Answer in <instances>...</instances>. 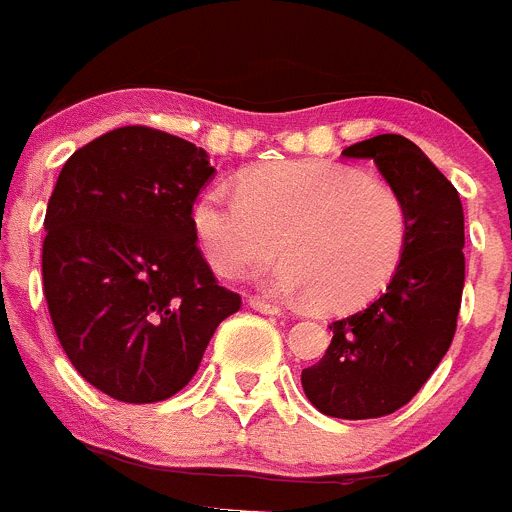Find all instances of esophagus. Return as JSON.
<instances>
[{
    "instance_id": "obj_1",
    "label": "esophagus",
    "mask_w": 512,
    "mask_h": 512,
    "mask_svg": "<svg viewBox=\"0 0 512 512\" xmlns=\"http://www.w3.org/2000/svg\"><path fill=\"white\" fill-rule=\"evenodd\" d=\"M248 305H251L253 310L264 312V315H282V310H279L277 305H271V302H266V300H259V297H251V300H248Z\"/></svg>"
}]
</instances>
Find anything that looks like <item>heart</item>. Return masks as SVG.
I'll list each match as a JSON object with an SVG mask.
<instances>
[{
    "mask_svg": "<svg viewBox=\"0 0 512 512\" xmlns=\"http://www.w3.org/2000/svg\"><path fill=\"white\" fill-rule=\"evenodd\" d=\"M207 264L220 277L282 259L266 284L318 310H348L390 282L408 246L410 215L392 184L348 166L289 161L251 171L238 192L212 187L192 212Z\"/></svg>",
    "mask_w": 512,
    "mask_h": 512,
    "instance_id": "obj_1",
    "label": "heart"
}]
</instances>
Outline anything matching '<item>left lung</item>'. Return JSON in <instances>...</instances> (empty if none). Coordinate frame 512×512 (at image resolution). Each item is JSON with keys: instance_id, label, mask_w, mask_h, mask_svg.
I'll use <instances>...</instances> for the list:
<instances>
[{"instance_id": "left-lung-1", "label": "left lung", "mask_w": 512, "mask_h": 512, "mask_svg": "<svg viewBox=\"0 0 512 512\" xmlns=\"http://www.w3.org/2000/svg\"><path fill=\"white\" fill-rule=\"evenodd\" d=\"M341 156L372 158L405 200L410 235L382 295L328 325L333 341L318 364L302 369V390L330 418H382L418 395L454 341L464 289V210L454 184L402 135H374Z\"/></svg>"}]
</instances>
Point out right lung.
<instances>
[{"label": "right lung", "instance_id": "obj_1", "mask_svg": "<svg viewBox=\"0 0 512 512\" xmlns=\"http://www.w3.org/2000/svg\"><path fill=\"white\" fill-rule=\"evenodd\" d=\"M215 174L202 148L146 125L99 135L63 164L45 210L43 292L76 372L120 402L187 387L241 310L197 248L192 207Z\"/></svg>", "mask_w": 512, "mask_h": 512}]
</instances>
